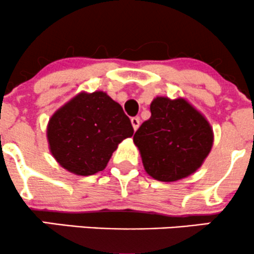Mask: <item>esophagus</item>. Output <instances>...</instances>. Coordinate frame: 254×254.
Here are the masks:
<instances>
[{
	"instance_id": "obj_1",
	"label": "esophagus",
	"mask_w": 254,
	"mask_h": 254,
	"mask_svg": "<svg viewBox=\"0 0 254 254\" xmlns=\"http://www.w3.org/2000/svg\"><path fill=\"white\" fill-rule=\"evenodd\" d=\"M131 125H132L133 131H136L137 129H138V127H139V119H138V117L131 118Z\"/></svg>"
}]
</instances>
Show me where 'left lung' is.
Wrapping results in <instances>:
<instances>
[{
    "label": "left lung",
    "instance_id": "obj_1",
    "mask_svg": "<svg viewBox=\"0 0 254 254\" xmlns=\"http://www.w3.org/2000/svg\"><path fill=\"white\" fill-rule=\"evenodd\" d=\"M150 112V118L133 135L145 172L166 183L191 176L214 143L208 119L184 98L156 97Z\"/></svg>",
    "mask_w": 254,
    "mask_h": 254
}]
</instances>
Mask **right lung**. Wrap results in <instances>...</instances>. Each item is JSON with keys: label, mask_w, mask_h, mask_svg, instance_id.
<instances>
[{"label": "right lung", "mask_w": 254, "mask_h": 254, "mask_svg": "<svg viewBox=\"0 0 254 254\" xmlns=\"http://www.w3.org/2000/svg\"><path fill=\"white\" fill-rule=\"evenodd\" d=\"M132 135L129 117L103 90L78 93L51 116L46 129L55 160L84 177L104 171L118 144Z\"/></svg>", "instance_id": "add662e5"}]
</instances>
